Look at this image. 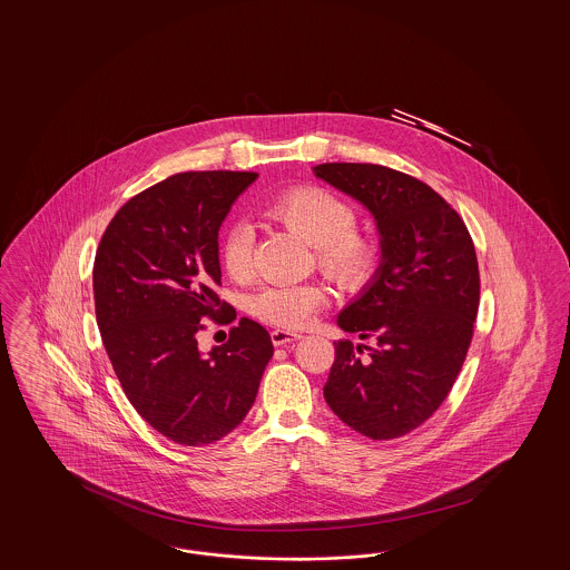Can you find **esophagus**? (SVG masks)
Here are the masks:
<instances>
[{
    "instance_id": "obj_1",
    "label": "esophagus",
    "mask_w": 570,
    "mask_h": 570,
    "mask_svg": "<svg viewBox=\"0 0 570 570\" xmlns=\"http://www.w3.org/2000/svg\"><path fill=\"white\" fill-rule=\"evenodd\" d=\"M298 333L295 331H284V328H275L272 331V342L273 346H286V344H291V342H297Z\"/></svg>"
}]
</instances>
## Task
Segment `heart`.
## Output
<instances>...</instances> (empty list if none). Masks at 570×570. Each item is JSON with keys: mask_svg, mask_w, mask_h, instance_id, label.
<instances>
[{"mask_svg": "<svg viewBox=\"0 0 570 570\" xmlns=\"http://www.w3.org/2000/svg\"><path fill=\"white\" fill-rule=\"evenodd\" d=\"M267 214L314 245L316 265L335 286L356 291L367 282L376 263V244L354 228L348 203L323 188L301 186L275 196ZM252 247V230L244 224L224 235L222 265L233 279H249L254 269ZM325 297V288L318 284H273L252 297V312L269 325L298 328L309 323Z\"/></svg>", "mask_w": 570, "mask_h": 570, "instance_id": "heart-1", "label": "heart"}]
</instances>
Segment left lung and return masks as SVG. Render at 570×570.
Here are the masks:
<instances>
[{
  "instance_id": "obj_1",
  "label": "left lung",
  "mask_w": 570,
  "mask_h": 570,
  "mask_svg": "<svg viewBox=\"0 0 570 570\" xmlns=\"http://www.w3.org/2000/svg\"><path fill=\"white\" fill-rule=\"evenodd\" d=\"M314 175L358 200L380 235L379 269L337 316L376 346L335 344L326 404L354 432L393 440L434 414L465 361L481 295L474 244L460 214L406 173L328 163Z\"/></svg>"
}]
</instances>
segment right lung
I'll list each match as a JSON object with an SVG mask.
<instances>
[{"mask_svg": "<svg viewBox=\"0 0 570 570\" xmlns=\"http://www.w3.org/2000/svg\"><path fill=\"white\" fill-rule=\"evenodd\" d=\"M256 173H179L132 196L110 219L94 263L96 321L136 412L168 440L212 444L256 400L273 356L265 326L242 318L228 342L198 348L219 301L217 233ZM226 321H233L230 316Z\"/></svg>", "mask_w": 570, "mask_h": 570, "instance_id": "1", "label": "right lung"}]
</instances>
